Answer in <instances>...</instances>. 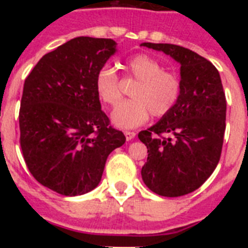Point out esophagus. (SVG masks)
I'll return each mask as SVG.
<instances>
[{
  "label": "esophagus",
  "mask_w": 248,
  "mask_h": 248,
  "mask_svg": "<svg viewBox=\"0 0 248 248\" xmlns=\"http://www.w3.org/2000/svg\"><path fill=\"white\" fill-rule=\"evenodd\" d=\"M124 135H125L126 140H133L135 138V133L134 131H124Z\"/></svg>",
  "instance_id": "obj_1"
}]
</instances>
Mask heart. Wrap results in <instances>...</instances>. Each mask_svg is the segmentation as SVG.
Listing matches in <instances>:
<instances>
[{"label":"heart","mask_w":248,"mask_h":248,"mask_svg":"<svg viewBox=\"0 0 248 248\" xmlns=\"http://www.w3.org/2000/svg\"><path fill=\"white\" fill-rule=\"evenodd\" d=\"M131 79L137 80L130 102L122 103L111 111V123L119 129L143 125L149 115L161 118L172 110L181 94L177 74L164 71L163 65L148 54H137L124 63ZM95 92L104 104L114 107L122 99V84L113 68L103 67L95 77Z\"/></svg>","instance_id":"1"}]
</instances>
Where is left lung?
<instances>
[{
	"label": "left lung",
	"instance_id": "left-lung-1",
	"mask_svg": "<svg viewBox=\"0 0 248 248\" xmlns=\"http://www.w3.org/2000/svg\"><path fill=\"white\" fill-rule=\"evenodd\" d=\"M164 52L180 64L181 94L172 110L139 139L148 148L141 177L160 196L177 198L199 189L214 172L226 129V97L211 62L187 48L141 43Z\"/></svg>",
	"mask_w": 248,
	"mask_h": 248
}]
</instances>
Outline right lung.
Segmentation results:
<instances>
[{
    "instance_id": "right-lung-1",
    "label": "right lung",
    "mask_w": 248,
    "mask_h": 248,
    "mask_svg": "<svg viewBox=\"0 0 248 248\" xmlns=\"http://www.w3.org/2000/svg\"><path fill=\"white\" fill-rule=\"evenodd\" d=\"M115 52L110 38L77 37L45 54L25 80L19 130L26 165L39 184L64 196L95 189L109 154L125 143L95 92V77Z\"/></svg>"
}]
</instances>
